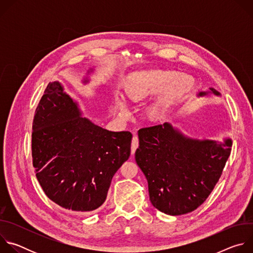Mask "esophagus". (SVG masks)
<instances>
[{
	"label": "esophagus",
	"mask_w": 253,
	"mask_h": 253,
	"mask_svg": "<svg viewBox=\"0 0 253 253\" xmlns=\"http://www.w3.org/2000/svg\"><path fill=\"white\" fill-rule=\"evenodd\" d=\"M138 145H139V140H138V137L136 135L133 136V139H132V144H131V154L134 155L136 149L138 148Z\"/></svg>",
	"instance_id": "34e87169"
}]
</instances>
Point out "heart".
<instances>
[{"mask_svg": "<svg viewBox=\"0 0 253 253\" xmlns=\"http://www.w3.org/2000/svg\"><path fill=\"white\" fill-rule=\"evenodd\" d=\"M183 82H186L184 84ZM189 87L188 76L178 74L177 71L171 69L134 71L127 74L120 84L124 98L132 103L144 101L158 92L154 100L144 110L145 118L152 123L163 121L171 106L188 91ZM114 102L120 115L128 116L129 112L125 102L119 97H115Z\"/></svg>", "mask_w": 253, "mask_h": 253, "instance_id": "b5f03b06", "label": "heart"}]
</instances>
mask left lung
<instances>
[{"label":"left lung","mask_w":253,"mask_h":253,"mask_svg":"<svg viewBox=\"0 0 253 253\" xmlns=\"http://www.w3.org/2000/svg\"><path fill=\"white\" fill-rule=\"evenodd\" d=\"M220 96L214 88L199 92ZM135 159L148 182L152 205L168 215L199 207L218 182L230 155L232 141L195 139L165 122L138 131Z\"/></svg>","instance_id":"left-lung-1"}]
</instances>
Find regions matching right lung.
<instances>
[{"instance_id":"add662e5","label":"right lung","mask_w":253,"mask_h":253,"mask_svg":"<svg viewBox=\"0 0 253 253\" xmlns=\"http://www.w3.org/2000/svg\"><path fill=\"white\" fill-rule=\"evenodd\" d=\"M88 82L86 77L83 83ZM131 140L129 131L106 130L82 117L63 85L50 82L33 121L36 176L45 194L61 207L93 211L104 203L114 174L128 160Z\"/></svg>"}]
</instances>
